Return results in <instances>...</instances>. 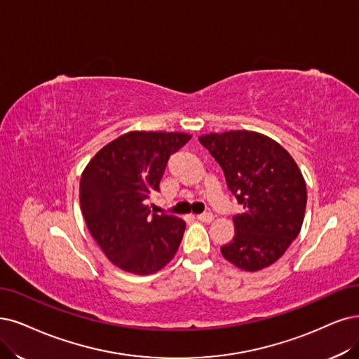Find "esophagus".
<instances>
[{
  "mask_svg": "<svg viewBox=\"0 0 359 359\" xmlns=\"http://www.w3.org/2000/svg\"><path fill=\"white\" fill-rule=\"evenodd\" d=\"M196 219L200 220V222H204V223H210V222H213L215 216L211 215V213H204V215H198Z\"/></svg>",
  "mask_w": 359,
  "mask_h": 359,
  "instance_id": "34e87169",
  "label": "esophagus"
}]
</instances>
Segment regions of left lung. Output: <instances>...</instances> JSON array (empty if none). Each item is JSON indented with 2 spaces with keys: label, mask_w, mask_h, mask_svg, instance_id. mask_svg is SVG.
<instances>
[{
  "label": "left lung",
  "mask_w": 359,
  "mask_h": 359,
  "mask_svg": "<svg viewBox=\"0 0 359 359\" xmlns=\"http://www.w3.org/2000/svg\"><path fill=\"white\" fill-rule=\"evenodd\" d=\"M224 172L243 205L235 236L220 251L236 268L256 272L280 259L296 240L306 210V183L291 155L271 137L233 130L198 137Z\"/></svg>",
  "instance_id": "8db88e82"
}]
</instances>
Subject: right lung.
<instances>
[{"label":"right lung","instance_id":"add662e5","mask_svg":"<svg viewBox=\"0 0 359 359\" xmlns=\"http://www.w3.org/2000/svg\"><path fill=\"white\" fill-rule=\"evenodd\" d=\"M189 140L187 133L130 131L103 146L83 171L79 204L87 228L119 269L149 275L175 257L187 224L151 215L146 201L159 191L170 155Z\"/></svg>","mask_w":359,"mask_h":359}]
</instances>
